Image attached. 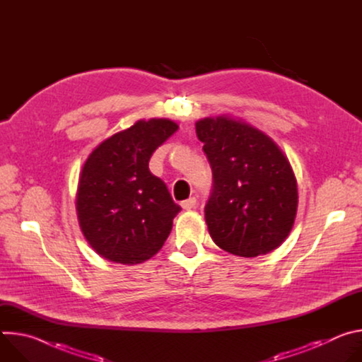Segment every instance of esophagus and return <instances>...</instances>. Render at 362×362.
<instances>
[{
    "instance_id": "1",
    "label": "esophagus",
    "mask_w": 362,
    "mask_h": 362,
    "mask_svg": "<svg viewBox=\"0 0 362 362\" xmlns=\"http://www.w3.org/2000/svg\"><path fill=\"white\" fill-rule=\"evenodd\" d=\"M194 206H196V197H189L187 200L182 202V208L185 211H190V209L194 208Z\"/></svg>"
}]
</instances>
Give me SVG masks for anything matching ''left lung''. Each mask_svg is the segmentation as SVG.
I'll return each mask as SVG.
<instances>
[{
  "instance_id": "8db88e82",
  "label": "left lung",
  "mask_w": 362,
  "mask_h": 362,
  "mask_svg": "<svg viewBox=\"0 0 362 362\" xmlns=\"http://www.w3.org/2000/svg\"><path fill=\"white\" fill-rule=\"evenodd\" d=\"M214 186L204 219L223 250L255 257L276 249L289 235L298 186L288 158L265 133L225 116L196 123Z\"/></svg>"
}]
</instances>
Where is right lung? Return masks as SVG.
I'll list each match as a JSON object with an SVG mask.
<instances>
[{"mask_svg": "<svg viewBox=\"0 0 362 362\" xmlns=\"http://www.w3.org/2000/svg\"><path fill=\"white\" fill-rule=\"evenodd\" d=\"M179 126L139 120L98 144L86 160L76 199L90 246L107 261L136 265L156 255L182 211L165 182L148 170L153 151Z\"/></svg>", "mask_w": 362, "mask_h": 362, "instance_id": "add662e5", "label": "right lung"}]
</instances>
